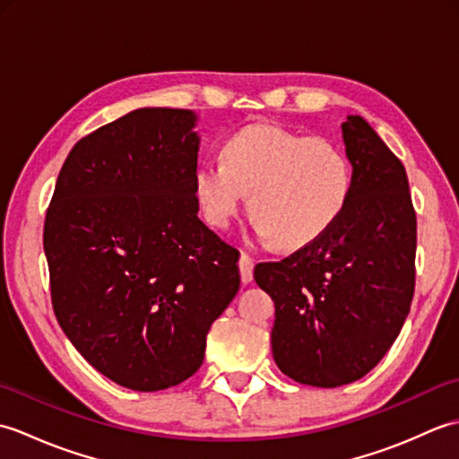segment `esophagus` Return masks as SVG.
<instances>
[{
  "label": "esophagus",
  "mask_w": 459,
  "mask_h": 459,
  "mask_svg": "<svg viewBox=\"0 0 459 459\" xmlns=\"http://www.w3.org/2000/svg\"><path fill=\"white\" fill-rule=\"evenodd\" d=\"M238 270H240V280L242 284H248V281H252V278H255V262H252L250 256L247 255H240V260H238Z\"/></svg>",
  "instance_id": "obj_1"
}]
</instances>
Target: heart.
Wrapping results in <instances>:
<instances>
[{"label":"heart","instance_id":"obj_1","mask_svg":"<svg viewBox=\"0 0 459 459\" xmlns=\"http://www.w3.org/2000/svg\"><path fill=\"white\" fill-rule=\"evenodd\" d=\"M221 161H201L195 193L204 219L229 227L248 195L256 230L278 248H298L333 224L349 201L353 169L345 150L324 135L252 124L222 143Z\"/></svg>","mask_w":459,"mask_h":459}]
</instances>
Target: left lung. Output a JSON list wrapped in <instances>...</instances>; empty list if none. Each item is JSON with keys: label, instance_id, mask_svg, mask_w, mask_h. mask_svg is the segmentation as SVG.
Returning <instances> with one entry per match:
<instances>
[{"label": "left lung", "instance_id": "1", "mask_svg": "<svg viewBox=\"0 0 459 459\" xmlns=\"http://www.w3.org/2000/svg\"><path fill=\"white\" fill-rule=\"evenodd\" d=\"M353 187L341 217L256 284L274 299L272 353L301 385L333 388L375 368L401 333L416 281V211L403 161L360 118L341 124Z\"/></svg>", "mask_w": 459, "mask_h": 459}]
</instances>
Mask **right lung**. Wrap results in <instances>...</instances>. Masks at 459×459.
Returning a JSON list of instances; mask_svg holds the SVG:
<instances>
[{"mask_svg":"<svg viewBox=\"0 0 459 459\" xmlns=\"http://www.w3.org/2000/svg\"><path fill=\"white\" fill-rule=\"evenodd\" d=\"M195 116L140 108L74 143L43 247L58 325L114 383L163 391L197 373L240 286V252L199 217Z\"/></svg>","mask_w":459,"mask_h":459,"instance_id":"1","label":"right lung"}]
</instances>
